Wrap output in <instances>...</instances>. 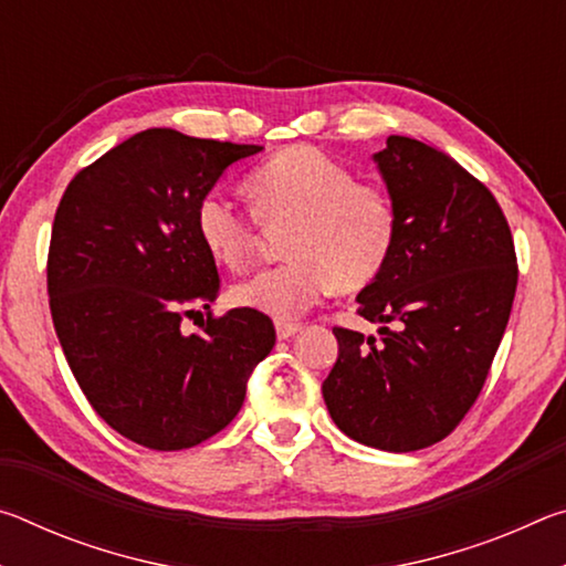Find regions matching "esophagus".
<instances>
[{"instance_id":"esophagus-1","label":"esophagus","mask_w":566,"mask_h":566,"mask_svg":"<svg viewBox=\"0 0 566 566\" xmlns=\"http://www.w3.org/2000/svg\"><path fill=\"white\" fill-rule=\"evenodd\" d=\"M296 332H302V324L296 322H276V337L280 339H290Z\"/></svg>"}]
</instances>
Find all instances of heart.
I'll list each match as a JSON object with an SVG mask.
<instances>
[{
	"instance_id": "1",
	"label": "heart",
	"mask_w": 566,
	"mask_h": 566,
	"mask_svg": "<svg viewBox=\"0 0 566 566\" xmlns=\"http://www.w3.org/2000/svg\"><path fill=\"white\" fill-rule=\"evenodd\" d=\"M266 224L292 222L290 262L249 274L232 300L274 319H294L334 286L359 290L385 270L397 244V209L385 189L354 181L352 169L314 147H290L247 177ZM197 234L224 266H242L256 242L254 214L212 189L195 209Z\"/></svg>"
}]
</instances>
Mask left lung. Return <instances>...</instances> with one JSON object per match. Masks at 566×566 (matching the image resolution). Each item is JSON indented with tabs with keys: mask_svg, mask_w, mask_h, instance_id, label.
<instances>
[{
	"mask_svg": "<svg viewBox=\"0 0 566 566\" xmlns=\"http://www.w3.org/2000/svg\"><path fill=\"white\" fill-rule=\"evenodd\" d=\"M371 159L397 209L395 252L357 294L381 339L334 329L339 354L322 395L354 442L415 452L452 432L482 391L516 256L492 191L444 151L395 134Z\"/></svg>",
	"mask_w": 566,
	"mask_h": 566,
	"instance_id": "8db88e82",
	"label": "left lung"
}]
</instances>
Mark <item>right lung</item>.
Wrapping results in <instances>:
<instances>
[{"instance_id":"add662e5","label":"right lung","mask_w":566,"mask_h":566,"mask_svg":"<svg viewBox=\"0 0 566 566\" xmlns=\"http://www.w3.org/2000/svg\"><path fill=\"white\" fill-rule=\"evenodd\" d=\"M260 151L147 129L82 169L56 207L46 262L56 337L94 411L142 447L175 452L222 432L274 347L272 319L247 306L181 329L219 294L195 209Z\"/></svg>"}]
</instances>
